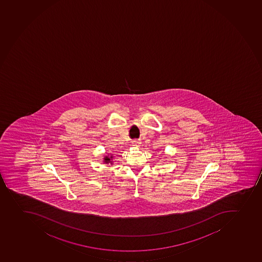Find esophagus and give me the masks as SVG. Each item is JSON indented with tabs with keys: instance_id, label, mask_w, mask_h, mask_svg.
Masks as SVG:
<instances>
[{
	"instance_id": "obj_1",
	"label": "esophagus",
	"mask_w": 262,
	"mask_h": 262,
	"mask_svg": "<svg viewBox=\"0 0 262 262\" xmlns=\"http://www.w3.org/2000/svg\"><path fill=\"white\" fill-rule=\"evenodd\" d=\"M132 146H137V147H138V146H140V145H141V142H140V140L137 139H134L132 142Z\"/></svg>"
}]
</instances>
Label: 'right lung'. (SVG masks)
<instances>
[{"instance_id":"1","label":"right lung","mask_w":262,"mask_h":262,"mask_svg":"<svg viewBox=\"0 0 262 262\" xmlns=\"http://www.w3.org/2000/svg\"><path fill=\"white\" fill-rule=\"evenodd\" d=\"M113 157L112 156H105L103 158V163H106V164H113Z\"/></svg>"}]
</instances>
